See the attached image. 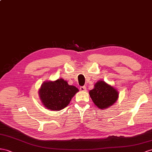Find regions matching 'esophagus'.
<instances>
[{"label":"esophagus","instance_id":"1","mask_svg":"<svg viewBox=\"0 0 152 152\" xmlns=\"http://www.w3.org/2000/svg\"><path fill=\"white\" fill-rule=\"evenodd\" d=\"M80 90L81 91H86V87H85V86H81L80 88Z\"/></svg>","mask_w":152,"mask_h":152}]
</instances>
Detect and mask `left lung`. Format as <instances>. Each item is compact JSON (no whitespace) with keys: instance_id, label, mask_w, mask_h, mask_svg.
I'll return each instance as SVG.
<instances>
[{"instance_id":"obj_1","label":"left lung","mask_w":152,"mask_h":152,"mask_svg":"<svg viewBox=\"0 0 152 152\" xmlns=\"http://www.w3.org/2000/svg\"><path fill=\"white\" fill-rule=\"evenodd\" d=\"M89 94L92 102L101 109L112 105L118 98V91L103 81H98Z\"/></svg>"}]
</instances>
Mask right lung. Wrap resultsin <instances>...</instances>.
I'll return each mask as SVG.
<instances>
[{"label": "right lung", "instance_id": "right-lung-1", "mask_svg": "<svg viewBox=\"0 0 152 152\" xmlns=\"http://www.w3.org/2000/svg\"><path fill=\"white\" fill-rule=\"evenodd\" d=\"M79 91L63 79L47 81L42 84L39 95L43 104L49 110H60L67 107L73 96Z\"/></svg>", "mask_w": 152, "mask_h": 152}]
</instances>
